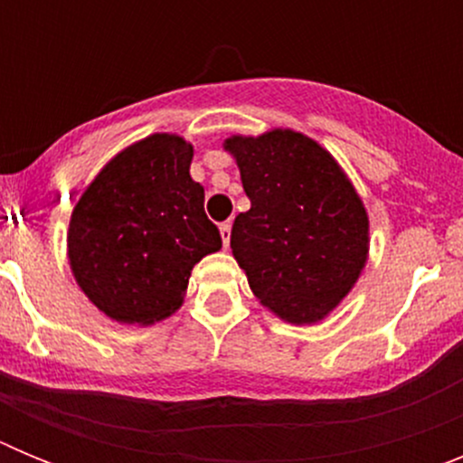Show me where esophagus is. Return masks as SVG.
<instances>
[{
	"mask_svg": "<svg viewBox=\"0 0 463 463\" xmlns=\"http://www.w3.org/2000/svg\"><path fill=\"white\" fill-rule=\"evenodd\" d=\"M220 236H222L224 248H229V241H232V222L220 224Z\"/></svg>",
	"mask_w": 463,
	"mask_h": 463,
	"instance_id": "34e87169",
	"label": "esophagus"
}]
</instances>
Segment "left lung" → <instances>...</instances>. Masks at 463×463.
Segmentation results:
<instances>
[{
	"label": "left lung",
	"mask_w": 463,
	"mask_h": 463,
	"mask_svg": "<svg viewBox=\"0 0 463 463\" xmlns=\"http://www.w3.org/2000/svg\"><path fill=\"white\" fill-rule=\"evenodd\" d=\"M250 211L239 213L232 252L264 308L289 325L322 322L353 292L369 261V213L343 166L289 127L232 134Z\"/></svg>",
	"instance_id": "obj_1"
}]
</instances>
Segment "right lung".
Returning a JSON list of instances; mask_svg holds the SVG:
<instances>
[{"mask_svg":"<svg viewBox=\"0 0 463 463\" xmlns=\"http://www.w3.org/2000/svg\"><path fill=\"white\" fill-rule=\"evenodd\" d=\"M192 143L155 132L94 175L71 211L67 257L80 292L120 325L150 326L183 306L194 264L222 248L192 181Z\"/></svg>","mask_w":463,"mask_h":463,"instance_id":"right-lung-1","label":"right lung"}]
</instances>
